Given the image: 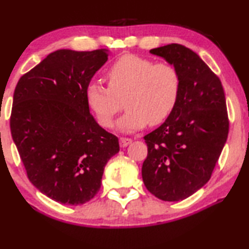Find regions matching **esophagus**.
I'll list each match as a JSON object with an SVG mask.
<instances>
[{"label":"esophagus","instance_id":"1","mask_svg":"<svg viewBox=\"0 0 249 249\" xmlns=\"http://www.w3.org/2000/svg\"><path fill=\"white\" fill-rule=\"evenodd\" d=\"M131 143H132V140L128 138H121L120 139V145L122 146V148H125V146L131 144Z\"/></svg>","mask_w":249,"mask_h":249}]
</instances>
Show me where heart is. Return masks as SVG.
<instances>
[{"label":"heart","instance_id":"obj_1","mask_svg":"<svg viewBox=\"0 0 249 249\" xmlns=\"http://www.w3.org/2000/svg\"><path fill=\"white\" fill-rule=\"evenodd\" d=\"M108 88L91 82L86 103L103 127H110L124 98L127 110L117 122L122 132H134L149 123L159 125L173 114L180 92V75L170 63H153L142 56L123 55L106 72Z\"/></svg>","mask_w":249,"mask_h":249}]
</instances>
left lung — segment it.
I'll list each match as a JSON object with an SVG mask.
<instances>
[{"label": "left lung", "mask_w": 249, "mask_h": 249, "mask_svg": "<svg viewBox=\"0 0 249 249\" xmlns=\"http://www.w3.org/2000/svg\"><path fill=\"white\" fill-rule=\"evenodd\" d=\"M177 69L180 92L173 114L144 136L142 166L146 190L162 201L193 195L211 178L229 132L221 81L199 56L179 44L153 48Z\"/></svg>", "instance_id": "8db88e82"}]
</instances>
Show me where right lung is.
Segmentation results:
<instances>
[{
    "label": "right lung",
    "mask_w": 249,
    "mask_h": 249,
    "mask_svg": "<svg viewBox=\"0 0 249 249\" xmlns=\"http://www.w3.org/2000/svg\"><path fill=\"white\" fill-rule=\"evenodd\" d=\"M107 59V50L53 52L21 76L13 94L10 128L27 176L62 204L90 201L120 151L117 136L94 121L85 96Z\"/></svg>",
    "instance_id": "obj_1"
}]
</instances>
